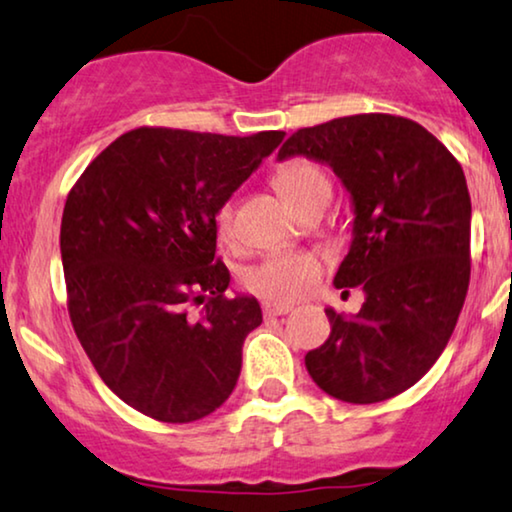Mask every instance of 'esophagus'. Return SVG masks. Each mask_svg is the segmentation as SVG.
<instances>
[{"label": "esophagus", "mask_w": 512, "mask_h": 512, "mask_svg": "<svg viewBox=\"0 0 512 512\" xmlns=\"http://www.w3.org/2000/svg\"><path fill=\"white\" fill-rule=\"evenodd\" d=\"M292 306L290 304H264L262 306V313L267 318H276V316H285V313H290Z\"/></svg>", "instance_id": "esophagus-1"}]
</instances>
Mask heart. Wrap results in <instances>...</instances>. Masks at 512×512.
Masks as SVG:
<instances>
[{"label": "heart", "mask_w": 512, "mask_h": 512, "mask_svg": "<svg viewBox=\"0 0 512 512\" xmlns=\"http://www.w3.org/2000/svg\"><path fill=\"white\" fill-rule=\"evenodd\" d=\"M274 185L292 208H299L304 201L318 194H330V177L320 163L297 156L285 161L276 170ZM215 229L222 241H229L236 229V210L231 203H222L215 213ZM320 274V262L311 252H269L260 262L243 271V285L252 295L267 302L290 304L304 297L316 283Z\"/></svg>", "instance_id": "1"}]
</instances>
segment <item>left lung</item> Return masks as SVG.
I'll return each mask as SVG.
<instances>
[{
	"label": "left lung",
	"instance_id": "8db88e82",
	"mask_svg": "<svg viewBox=\"0 0 512 512\" xmlns=\"http://www.w3.org/2000/svg\"><path fill=\"white\" fill-rule=\"evenodd\" d=\"M295 154L330 163L351 192L353 243L335 285L365 290L353 318L325 311L332 332L306 370L332 398L381 403L431 370L466 302V175L424 126L381 112L299 128L278 159Z\"/></svg>",
	"mask_w": 512,
	"mask_h": 512
}]
</instances>
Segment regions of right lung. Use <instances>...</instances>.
I'll return each instance as SVG.
<instances>
[{
	"label": "right lung",
	"instance_id": "right-lung-1",
	"mask_svg": "<svg viewBox=\"0 0 512 512\" xmlns=\"http://www.w3.org/2000/svg\"><path fill=\"white\" fill-rule=\"evenodd\" d=\"M283 138L140 126L102 149L67 194V311L95 372L133 410L189 424L234 391L262 309L227 297L215 213Z\"/></svg>",
	"mask_w": 512,
	"mask_h": 512
}]
</instances>
